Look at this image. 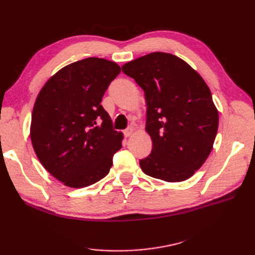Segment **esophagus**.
I'll return each mask as SVG.
<instances>
[{
	"label": "esophagus",
	"instance_id": "1",
	"mask_svg": "<svg viewBox=\"0 0 255 255\" xmlns=\"http://www.w3.org/2000/svg\"><path fill=\"white\" fill-rule=\"evenodd\" d=\"M133 132H134V128H133V127H128V128L125 130V136H126V137H129L130 135L133 134Z\"/></svg>",
	"mask_w": 255,
	"mask_h": 255
}]
</instances>
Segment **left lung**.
I'll use <instances>...</instances> for the list:
<instances>
[{"mask_svg": "<svg viewBox=\"0 0 255 255\" xmlns=\"http://www.w3.org/2000/svg\"><path fill=\"white\" fill-rule=\"evenodd\" d=\"M144 91L145 129L152 139L142 171L166 182H182L201 167L213 149L219 116L200 74L175 55L154 52L122 66Z\"/></svg>", "mask_w": 255, "mask_h": 255, "instance_id": "1", "label": "left lung"}]
</instances>
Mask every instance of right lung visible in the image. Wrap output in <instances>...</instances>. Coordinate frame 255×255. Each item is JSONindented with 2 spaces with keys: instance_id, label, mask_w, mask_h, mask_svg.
<instances>
[{
  "instance_id": "right-lung-1",
  "label": "right lung",
  "mask_w": 255,
  "mask_h": 255,
  "mask_svg": "<svg viewBox=\"0 0 255 255\" xmlns=\"http://www.w3.org/2000/svg\"><path fill=\"white\" fill-rule=\"evenodd\" d=\"M120 71L104 58L75 61L54 74L36 99L33 148L47 171L66 186L83 188L103 179L121 149L123 135L101 105Z\"/></svg>"
}]
</instances>
